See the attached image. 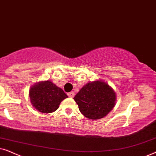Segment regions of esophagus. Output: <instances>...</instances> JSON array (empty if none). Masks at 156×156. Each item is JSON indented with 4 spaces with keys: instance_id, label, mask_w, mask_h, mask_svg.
I'll list each match as a JSON object with an SVG mask.
<instances>
[{
    "instance_id": "34e87169",
    "label": "esophagus",
    "mask_w": 156,
    "mask_h": 156,
    "mask_svg": "<svg viewBox=\"0 0 156 156\" xmlns=\"http://www.w3.org/2000/svg\"><path fill=\"white\" fill-rule=\"evenodd\" d=\"M68 97H74V91H71V92L67 94Z\"/></svg>"
}]
</instances>
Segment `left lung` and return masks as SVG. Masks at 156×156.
Segmentation results:
<instances>
[{"mask_svg": "<svg viewBox=\"0 0 156 156\" xmlns=\"http://www.w3.org/2000/svg\"><path fill=\"white\" fill-rule=\"evenodd\" d=\"M82 114L97 120L106 116L114 107L116 94L106 82L97 80L87 83L74 97Z\"/></svg>", "mask_w": 156, "mask_h": 156, "instance_id": "8db88e82", "label": "left lung"}]
</instances>
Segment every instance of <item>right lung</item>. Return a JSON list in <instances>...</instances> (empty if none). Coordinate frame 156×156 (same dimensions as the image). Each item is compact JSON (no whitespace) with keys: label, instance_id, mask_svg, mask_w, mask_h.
Listing matches in <instances>:
<instances>
[{"label":"right lung","instance_id":"add662e5","mask_svg":"<svg viewBox=\"0 0 156 156\" xmlns=\"http://www.w3.org/2000/svg\"><path fill=\"white\" fill-rule=\"evenodd\" d=\"M29 97L33 107L43 114L54 112L67 95L50 80L40 81L29 90Z\"/></svg>","mask_w":156,"mask_h":156}]
</instances>
